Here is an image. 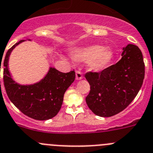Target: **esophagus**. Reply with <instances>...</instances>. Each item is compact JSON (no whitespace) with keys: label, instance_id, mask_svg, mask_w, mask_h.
Here are the masks:
<instances>
[{"label":"esophagus","instance_id":"1","mask_svg":"<svg viewBox=\"0 0 153 153\" xmlns=\"http://www.w3.org/2000/svg\"><path fill=\"white\" fill-rule=\"evenodd\" d=\"M82 78H83V76H82V73H81L80 71H76V80H80Z\"/></svg>","mask_w":153,"mask_h":153}]
</instances>
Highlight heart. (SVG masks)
Returning a JSON list of instances; mask_svg holds the SVG:
<instances>
[{"mask_svg":"<svg viewBox=\"0 0 153 153\" xmlns=\"http://www.w3.org/2000/svg\"><path fill=\"white\" fill-rule=\"evenodd\" d=\"M114 55V51L111 48L103 47L101 45L77 48L71 51V56L74 61H89V69L94 71H102L108 68L112 62Z\"/></svg>","mask_w":153,"mask_h":153,"instance_id":"1","label":"heart"}]
</instances>
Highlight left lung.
I'll return each mask as SVG.
<instances>
[{
  "label": "left lung",
  "instance_id": "1",
  "mask_svg": "<svg viewBox=\"0 0 153 153\" xmlns=\"http://www.w3.org/2000/svg\"><path fill=\"white\" fill-rule=\"evenodd\" d=\"M121 59L100 73L85 77L90 85L88 107L100 117H111L125 109L137 96L143 82L145 65L141 51L129 44L123 48Z\"/></svg>",
  "mask_w": 153,
  "mask_h": 153
}]
</instances>
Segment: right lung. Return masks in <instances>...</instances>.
<instances>
[{"mask_svg":"<svg viewBox=\"0 0 153 153\" xmlns=\"http://www.w3.org/2000/svg\"><path fill=\"white\" fill-rule=\"evenodd\" d=\"M26 40L31 41L29 39L21 40L7 52L3 64L4 86L10 100L23 114L35 120H48L59 112L64 93L75 79V72L62 73L50 67L39 82L26 85L18 83L9 71V58L13 50Z\"/></svg>","mask_w":153,"mask_h":153,"instance_id":"right-lung-1","label":"right lung"}]
</instances>
